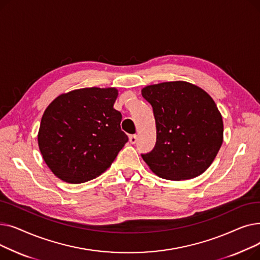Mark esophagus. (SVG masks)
<instances>
[{
    "label": "esophagus",
    "mask_w": 260,
    "mask_h": 260,
    "mask_svg": "<svg viewBox=\"0 0 260 260\" xmlns=\"http://www.w3.org/2000/svg\"><path fill=\"white\" fill-rule=\"evenodd\" d=\"M137 140H138V136L137 135H131L129 136V142L132 144H135L136 142H137Z\"/></svg>",
    "instance_id": "34e87169"
}]
</instances>
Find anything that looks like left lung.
<instances>
[{
  "label": "left lung",
  "mask_w": 260,
  "mask_h": 260,
  "mask_svg": "<svg viewBox=\"0 0 260 260\" xmlns=\"http://www.w3.org/2000/svg\"><path fill=\"white\" fill-rule=\"evenodd\" d=\"M157 139L142 158L153 173L170 180H187L206 172L223 142V122L211 95L185 81L147 85Z\"/></svg>",
  "instance_id": "8db88e82"
}]
</instances>
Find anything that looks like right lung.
<instances>
[{"instance_id":"1","label":"right lung","mask_w":260,"mask_h":260,"mask_svg":"<svg viewBox=\"0 0 260 260\" xmlns=\"http://www.w3.org/2000/svg\"><path fill=\"white\" fill-rule=\"evenodd\" d=\"M115 87H87L62 93L45 109L38 133L40 152L51 172L82 183L112 166L128 138L114 108Z\"/></svg>"}]
</instances>
